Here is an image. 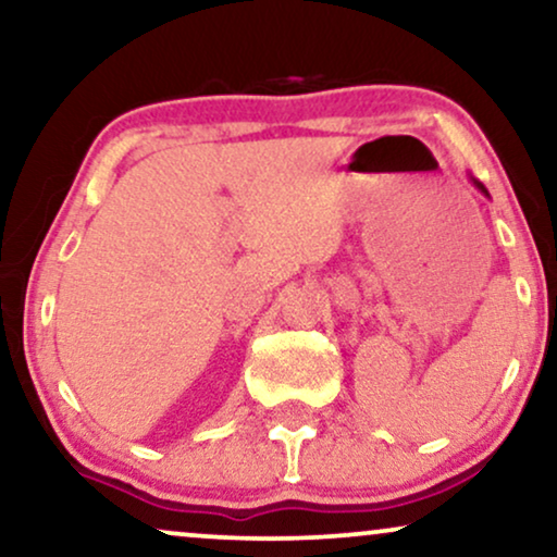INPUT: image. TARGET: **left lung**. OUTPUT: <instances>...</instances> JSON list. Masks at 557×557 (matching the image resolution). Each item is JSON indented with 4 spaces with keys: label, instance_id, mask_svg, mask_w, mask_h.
Returning <instances> with one entry per match:
<instances>
[{
    "label": "left lung",
    "instance_id": "8db88e82",
    "mask_svg": "<svg viewBox=\"0 0 557 557\" xmlns=\"http://www.w3.org/2000/svg\"><path fill=\"white\" fill-rule=\"evenodd\" d=\"M476 185H479V182H476ZM479 187H482V185H479ZM482 189H484V187H482Z\"/></svg>",
    "mask_w": 557,
    "mask_h": 557
}]
</instances>
